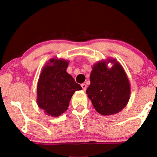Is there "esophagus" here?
<instances>
[{"label":"esophagus","instance_id":"1","mask_svg":"<svg viewBox=\"0 0 157 157\" xmlns=\"http://www.w3.org/2000/svg\"><path fill=\"white\" fill-rule=\"evenodd\" d=\"M81 87H82V89H83V91H86V87H87V86L86 85L85 83H82V84H81Z\"/></svg>","mask_w":157,"mask_h":157}]
</instances>
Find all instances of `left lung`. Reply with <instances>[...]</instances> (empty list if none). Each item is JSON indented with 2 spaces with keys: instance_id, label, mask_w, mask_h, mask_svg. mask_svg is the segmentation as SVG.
Wrapping results in <instances>:
<instances>
[{
  "instance_id": "1",
  "label": "left lung",
  "mask_w": 157,
  "mask_h": 157,
  "mask_svg": "<svg viewBox=\"0 0 157 157\" xmlns=\"http://www.w3.org/2000/svg\"><path fill=\"white\" fill-rule=\"evenodd\" d=\"M109 62L113 63L111 68L107 67ZM90 81L86 94L100 114H115L126 106L130 98V83L123 67L117 60L98 61L92 68Z\"/></svg>"
}]
</instances>
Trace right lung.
<instances>
[{"label":"right lung","instance_id":"1","mask_svg":"<svg viewBox=\"0 0 157 157\" xmlns=\"http://www.w3.org/2000/svg\"><path fill=\"white\" fill-rule=\"evenodd\" d=\"M68 65L66 60L51 59L40 73L37 104L48 116L57 117L65 112L74 92L82 89L66 72Z\"/></svg>","mask_w":157,"mask_h":157}]
</instances>
